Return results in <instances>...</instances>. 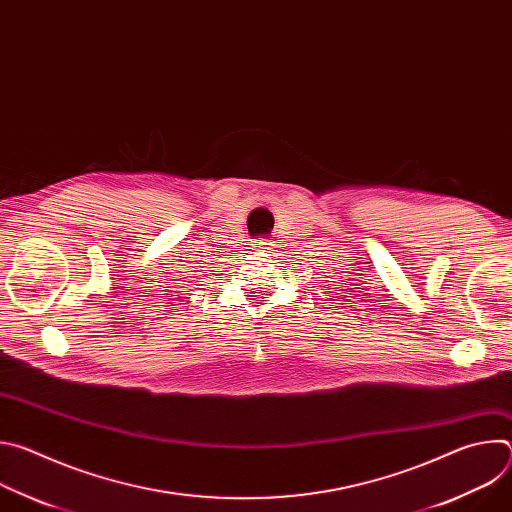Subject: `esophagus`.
Segmentation results:
<instances>
[{
  "instance_id": "esophagus-1",
  "label": "esophagus",
  "mask_w": 512,
  "mask_h": 512,
  "mask_svg": "<svg viewBox=\"0 0 512 512\" xmlns=\"http://www.w3.org/2000/svg\"><path fill=\"white\" fill-rule=\"evenodd\" d=\"M255 251L257 253H271L273 251V243L267 241V239H261V241H255Z\"/></svg>"
}]
</instances>
